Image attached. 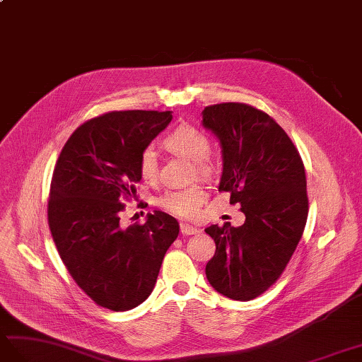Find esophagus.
Here are the masks:
<instances>
[{
    "mask_svg": "<svg viewBox=\"0 0 362 362\" xmlns=\"http://www.w3.org/2000/svg\"><path fill=\"white\" fill-rule=\"evenodd\" d=\"M198 232H199V228H198V227H195V226H190V224H181V233H182V235L189 236V235H195V233H198Z\"/></svg>",
    "mask_w": 362,
    "mask_h": 362,
    "instance_id": "1",
    "label": "esophagus"
}]
</instances>
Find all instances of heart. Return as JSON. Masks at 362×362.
<instances>
[{"label": "heart", "mask_w": 362, "mask_h": 362, "mask_svg": "<svg viewBox=\"0 0 362 362\" xmlns=\"http://www.w3.org/2000/svg\"><path fill=\"white\" fill-rule=\"evenodd\" d=\"M164 146L169 148L170 152L176 155H182L193 161L195 165V176L201 178H209L214 172L211 164L207 160L210 153V141L197 127L182 124L173 129L169 135L164 138ZM139 173L143 176L144 181L153 182L158 178V155L153 146H147L143 148L139 155ZM207 199V192L199 184H193L186 189L178 190H167L158 199V204L169 214L190 219L195 218L199 214V209L202 207Z\"/></svg>", "instance_id": "obj_1"}]
</instances>
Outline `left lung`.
I'll use <instances>...</instances> for the list:
<instances>
[{"label": "left lung", "mask_w": 362, "mask_h": 362, "mask_svg": "<svg viewBox=\"0 0 362 362\" xmlns=\"http://www.w3.org/2000/svg\"><path fill=\"white\" fill-rule=\"evenodd\" d=\"M202 126L223 147L218 190L245 215L240 227L206 228L216 244L206 276L221 295L250 301L283 275L303 236L308 215L304 164L283 127L253 105H207Z\"/></svg>", "instance_id": "obj_1"}]
</instances>
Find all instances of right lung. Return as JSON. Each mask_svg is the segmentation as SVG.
<instances>
[{"instance_id": "add662e5", "label": "right lung", "mask_w": 362, "mask_h": 362, "mask_svg": "<svg viewBox=\"0 0 362 362\" xmlns=\"http://www.w3.org/2000/svg\"><path fill=\"white\" fill-rule=\"evenodd\" d=\"M172 121V112L119 110L79 126L52 176L47 219L70 276L95 304L126 312L152 293L167 249L180 233L156 210L122 227L121 201L136 195L139 155Z\"/></svg>"}]
</instances>
